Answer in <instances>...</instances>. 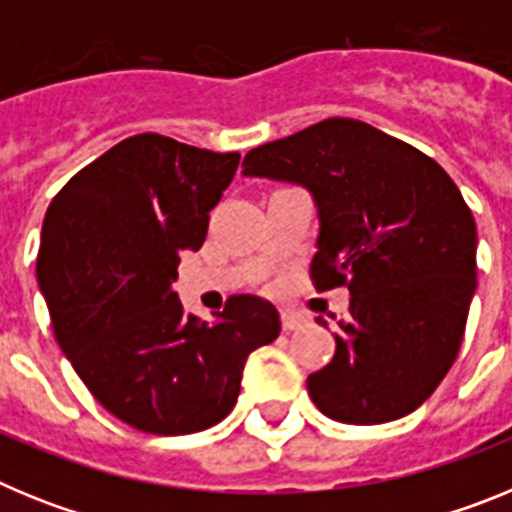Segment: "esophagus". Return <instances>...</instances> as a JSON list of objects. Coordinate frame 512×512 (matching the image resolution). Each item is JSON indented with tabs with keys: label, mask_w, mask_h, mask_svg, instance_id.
Instances as JSON below:
<instances>
[{
	"label": "esophagus",
	"mask_w": 512,
	"mask_h": 512,
	"mask_svg": "<svg viewBox=\"0 0 512 512\" xmlns=\"http://www.w3.org/2000/svg\"><path fill=\"white\" fill-rule=\"evenodd\" d=\"M307 323V318L305 315H300V312H292V310H284L282 312V328L287 330H297V328H302V325Z\"/></svg>",
	"instance_id": "esophagus-1"
}]
</instances>
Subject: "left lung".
<instances>
[{
    "label": "left lung",
    "instance_id": "left-lung-1",
    "mask_svg": "<svg viewBox=\"0 0 512 512\" xmlns=\"http://www.w3.org/2000/svg\"><path fill=\"white\" fill-rule=\"evenodd\" d=\"M243 176L310 192L320 220L312 282L351 295L336 354L307 377L320 413L377 425L420 408L459 354L477 289V225L451 176L348 117L253 148Z\"/></svg>",
    "mask_w": 512,
    "mask_h": 512
}]
</instances>
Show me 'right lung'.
<instances>
[{
	"instance_id": "1",
	"label": "right lung",
	"mask_w": 512,
	"mask_h": 512,
	"mask_svg": "<svg viewBox=\"0 0 512 512\" xmlns=\"http://www.w3.org/2000/svg\"><path fill=\"white\" fill-rule=\"evenodd\" d=\"M241 153L133 135L81 169L45 212L38 284L58 346L122 423L156 436L205 431L233 410L251 351L279 312L253 295L207 323L171 289L200 251Z\"/></svg>"
}]
</instances>
